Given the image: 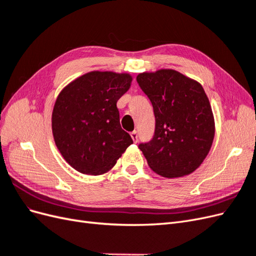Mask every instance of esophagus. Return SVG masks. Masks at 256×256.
Wrapping results in <instances>:
<instances>
[{"label": "esophagus", "mask_w": 256, "mask_h": 256, "mask_svg": "<svg viewBox=\"0 0 256 256\" xmlns=\"http://www.w3.org/2000/svg\"><path fill=\"white\" fill-rule=\"evenodd\" d=\"M130 136H131V138H132L134 142V143H136V142H138V131H136V130H134L130 134Z\"/></svg>", "instance_id": "esophagus-1"}]
</instances>
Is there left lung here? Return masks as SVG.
I'll use <instances>...</instances> for the list:
<instances>
[{"label": "left lung", "instance_id": "1", "mask_svg": "<svg viewBox=\"0 0 256 256\" xmlns=\"http://www.w3.org/2000/svg\"><path fill=\"white\" fill-rule=\"evenodd\" d=\"M136 81L156 118L152 140L138 144L147 164L166 178L196 171L214 136L212 106L202 85L173 69L143 72Z\"/></svg>", "mask_w": 256, "mask_h": 256}]
</instances>
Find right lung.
<instances>
[{
  "instance_id": "obj_1",
  "label": "right lung",
  "mask_w": 256,
  "mask_h": 256,
  "mask_svg": "<svg viewBox=\"0 0 256 256\" xmlns=\"http://www.w3.org/2000/svg\"><path fill=\"white\" fill-rule=\"evenodd\" d=\"M131 81L128 74L90 72L60 92L52 112L53 138L62 156L78 172H108L134 143L120 127L116 106Z\"/></svg>"
}]
</instances>
